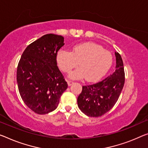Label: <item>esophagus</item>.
<instances>
[{
	"label": "esophagus",
	"instance_id": "esophagus-1",
	"mask_svg": "<svg viewBox=\"0 0 148 148\" xmlns=\"http://www.w3.org/2000/svg\"><path fill=\"white\" fill-rule=\"evenodd\" d=\"M74 83L73 81H67V84H68V86H71V85H72Z\"/></svg>",
	"mask_w": 148,
	"mask_h": 148
}]
</instances>
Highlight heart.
Wrapping results in <instances>:
<instances>
[{
    "instance_id": "1",
    "label": "heart",
    "mask_w": 148,
    "mask_h": 148,
    "mask_svg": "<svg viewBox=\"0 0 148 148\" xmlns=\"http://www.w3.org/2000/svg\"><path fill=\"white\" fill-rule=\"evenodd\" d=\"M77 68L69 75L74 80L86 79L93 82L102 78L112 64V56L110 51L101 45L92 42L76 45L72 51L60 50L57 55V63L60 69L69 73L74 67Z\"/></svg>"
}]
</instances>
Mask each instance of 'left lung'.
<instances>
[{
  "instance_id": "obj_1",
  "label": "left lung",
  "mask_w": 148,
  "mask_h": 148,
  "mask_svg": "<svg viewBox=\"0 0 148 148\" xmlns=\"http://www.w3.org/2000/svg\"><path fill=\"white\" fill-rule=\"evenodd\" d=\"M116 69L104 80L83 86L77 98L78 107L88 116L99 117L108 112L116 103L124 87L125 74L123 61L115 51Z\"/></svg>"
}]
</instances>
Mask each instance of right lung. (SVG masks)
<instances>
[{"label": "right lung", "instance_id": "1", "mask_svg": "<svg viewBox=\"0 0 148 148\" xmlns=\"http://www.w3.org/2000/svg\"><path fill=\"white\" fill-rule=\"evenodd\" d=\"M64 44L63 36L45 34L26 47L18 65L20 96L26 105L38 114L56 110L67 88L56 61L58 51Z\"/></svg>", "mask_w": 148, "mask_h": 148}]
</instances>
